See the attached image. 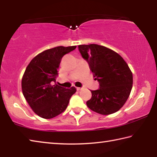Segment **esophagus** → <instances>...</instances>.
<instances>
[{
    "label": "esophagus",
    "instance_id": "1",
    "mask_svg": "<svg viewBox=\"0 0 157 157\" xmlns=\"http://www.w3.org/2000/svg\"><path fill=\"white\" fill-rule=\"evenodd\" d=\"M82 89V88H79V87H77V90H78V91H81Z\"/></svg>",
    "mask_w": 157,
    "mask_h": 157
}]
</instances>
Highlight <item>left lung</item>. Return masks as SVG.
Segmentation results:
<instances>
[{
  "mask_svg": "<svg viewBox=\"0 0 157 157\" xmlns=\"http://www.w3.org/2000/svg\"><path fill=\"white\" fill-rule=\"evenodd\" d=\"M78 48L100 85L99 89L91 91L88 107L102 115L118 111L132 88V73L127 63L118 53L100 45H79Z\"/></svg>",
  "mask_w": 157,
  "mask_h": 157,
  "instance_id": "obj_1",
  "label": "left lung"
}]
</instances>
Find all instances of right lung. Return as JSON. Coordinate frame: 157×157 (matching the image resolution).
Instances as JSON below:
<instances>
[{
	"label": "right lung",
	"instance_id": "add662e5",
	"mask_svg": "<svg viewBox=\"0 0 157 157\" xmlns=\"http://www.w3.org/2000/svg\"><path fill=\"white\" fill-rule=\"evenodd\" d=\"M76 46H57L39 53L32 59L23 76V94L34 113L50 119L62 113L76 92L75 87L66 89L56 84L63 56Z\"/></svg>",
	"mask_w": 157,
	"mask_h": 157
}]
</instances>
